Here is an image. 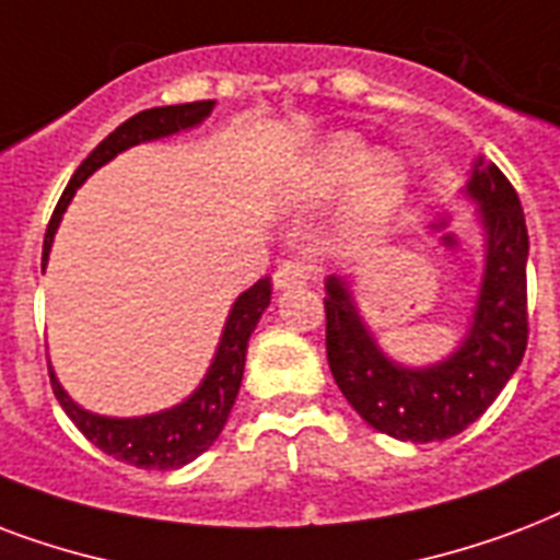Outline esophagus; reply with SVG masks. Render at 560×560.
I'll use <instances>...</instances> for the list:
<instances>
[{
	"label": "esophagus",
	"instance_id": "1",
	"mask_svg": "<svg viewBox=\"0 0 560 560\" xmlns=\"http://www.w3.org/2000/svg\"><path fill=\"white\" fill-rule=\"evenodd\" d=\"M314 279V267L308 261H302V258H288V261L279 264V270L272 276L276 281V288L288 290V288H302V284H308Z\"/></svg>",
	"mask_w": 560,
	"mask_h": 560
}]
</instances>
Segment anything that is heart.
<instances>
[{
    "label": "heart",
    "mask_w": 560,
    "mask_h": 560,
    "mask_svg": "<svg viewBox=\"0 0 560 560\" xmlns=\"http://www.w3.org/2000/svg\"><path fill=\"white\" fill-rule=\"evenodd\" d=\"M349 185V220L355 225H375L405 199L408 166L394 152L366 158V143L358 135H337L314 152L308 164H302L290 185V199L296 205H323Z\"/></svg>",
    "instance_id": "obj_1"
}]
</instances>
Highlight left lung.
<instances>
[{"label":"left lung","instance_id":"obj_1","mask_svg":"<svg viewBox=\"0 0 560 560\" xmlns=\"http://www.w3.org/2000/svg\"><path fill=\"white\" fill-rule=\"evenodd\" d=\"M488 232L485 276L469 331L450 358L402 366L384 355L358 314L347 281H326V355L340 394L373 429L396 441H446L476 422L514 375L528 343V232L517 190L488 158L469 173Z\"/></svg>","mask_w":560,"mask_h":560}]
</instances>
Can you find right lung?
<instances>
[{
  "mask_svg": "<svg viewBox=\"0 0 560 560\" xmlns=\"http://www.w3.org/2000/svg\"><path fill=\"white\" fill-rule=\"evenodd\" d=\"M211 110V100L187 102V105H164V108L140 110L131 119H126L122 126L114 128L108 138L81 161L79 170L72 173L70 185L63 187L61 199L55 205L52 220L46 225V237H43V267H46V258H49V249H52V237L58 232V223H61V213L67 211L72 194L88 182V176H93L102 164H108L110 158H117L128 147H138L143 140L176 135L182 128H194ZM270 279H261L237 296V302L232 305V314L225 319L220 347H217V355H213L202 384L190 394V399L170 408V411L149 413V417H128V420L84 411L67 396V390L55 378L52 366H49L55 399L61 402L67 417L79 425V432L93 446H100L102 452H108L117 460L135 464L140 469L185 467L194 458H199L223 432L234 399H237V390H241L249 335L258 326L264 308L270 305Z\"/></svg>",
  "mask_w": 560,
  "mask_h": 560,
  "instance_id": "obj_1",
  "label": "right lung"
}]
</instances>
